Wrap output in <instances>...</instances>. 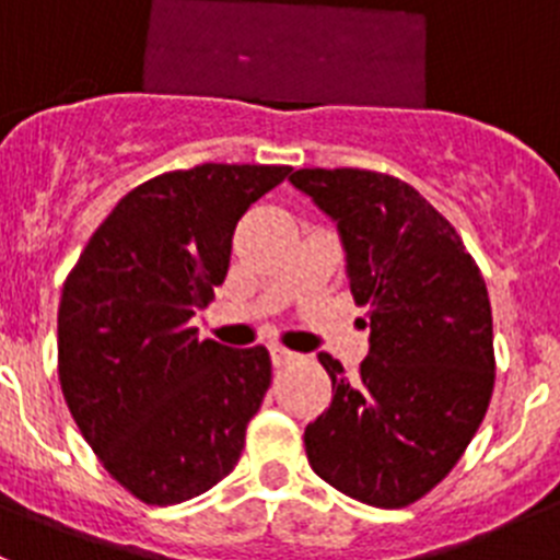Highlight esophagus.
<instances>
[{
    "instance_id": "1",
    "label": "esophagus",
    "mask_w": 560,
    "mask_h": 560,
    "mask_svg": "<svg viewBox=\"0 0 560 560\" xmlns=\"http://www.w3.org/2000/svg\"><path fill=\"white\" fill-rule=\"evenodd\" d=\"M269 353H271V364H275V368H283V364H291V361L300 359V355H296L294 350L280 348V345H275V348H271Z\"/></svg>"
}]
</instances>
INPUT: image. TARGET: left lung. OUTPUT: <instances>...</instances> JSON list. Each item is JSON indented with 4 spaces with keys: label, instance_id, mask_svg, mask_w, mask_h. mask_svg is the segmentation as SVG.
Wrapping results in <instances>:
<instances>
[{
    "label": "left lung",
    "instance_id": "obj_1",
    "mask_svg": "<svg viewBox=\"0 0 560 560\" xmlns=\"http://www.w3.org/2000/svg\"><path fill=\"white\" fill-rule=\"evenodd\" d=\"M289 182L336 224L370 328L353 378L319 353L334 398L305 427V454L336 491L404 508L452 471L488 412V289L457 230L407 182L353 167H305Z\"/></svg>",
    "mask_w": 560,
    "mask_h": 560
}]
</instances>
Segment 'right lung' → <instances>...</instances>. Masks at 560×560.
Listing matches in <instances>:
<instances>
[{"label": "right lung", "mask_w": 560, "mask_h": 560, "mask_svg": "<svg viewBox=\"0 0 560 560\" xmlns=\"http://www.w3.org/2000/svg\"><path fill=\"white\" fill-rule=\"evenodd\" d=\"M285 165H199L133 187L89 237L58 305V378L106 471L179 504L235 468L271 384L266 348L199 339L246 210Z\"/></svg>", "instance_id": "right-lung-1"}]
</instances>
